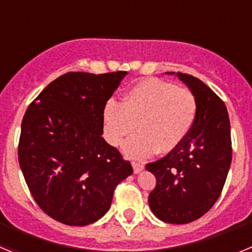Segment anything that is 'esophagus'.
<instances>
[{
  "label": "esophagus",
  "instance_id": "1",
  "mask_svg": "<svg viewBox=\"0 0 252 252\" xmlns=\"http://www.w3.org/2000/svg\"><path fill=\"white\" fill-rule=\"evenodd\" d=\"M132 168H133V173L135 174H139L144 170V165L142 164H139V162H132Z\"/></svg>",
  "mask_w": 252,
  "mask_h": 252
}]
</instances>
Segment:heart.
I'll list each match as a JSON object with an SVG mask.
<instances>
[{
    "mask_svg": "<svg viewBox=\"0 0 252 252\" xmlns=\"http://www.w3.org/2000/svg\"><path fill=\"white\" fill-rule=\"evenodd\" d=\"M195 95L186 88L157 78L137 82L124 95V102L110 99L103 108L104 137L119 146L135 130L137 135L122 146L130 159L142 160L159 151L175 150L192 130L197 119Z\"/></svg>",
    "mask_w": 252,
    "mask_h": 252,
    "instance_id": "heart-1",
    "label": "heart"
}]
</instances>
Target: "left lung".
<instances>
[{
    "label": "left lung",
    "mask_w": 252,
    "mask_h": 252,
    "mask_svg": "<svg viewBox=\"0 0 252 252\" xmlns=\"http://www.w3.org/2000/svg\"><path fill=\"white\" fill-rule=\"evenodd\" d=\"M166 74L177 75L195 95L198 112L184 141L146 165L157 178L149 206L162 222L184 224L208 212L223 189L232 160L230 119L222 99L198 78Z\"/></svg>",
    "instance_id": "left-lung-1"
}]
</instances>
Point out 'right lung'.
<instances>
[{
  "label": "right lung",
  "mask_w": 252,
  "mask_h": 252,
  "mask_svg": "<svg viewBox=\"0 0 252 252\" xmlns=\"http://www.w3.org/2000/svg\"><path fill=\"white\" fill-rule=\"evenodd\" d=\"M126 74L66 73L26 110L20 168L35 202L55 221H98L110 209L116 186L132 174L130 161L102 137L103 108Z\"/></svg>",
  "instance_id": "right-lung-1"
}]
</instances>
